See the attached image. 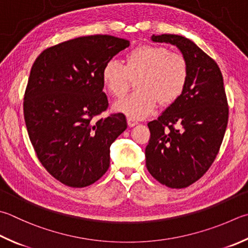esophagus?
<instances>
[{
	"mask_svg": "<svg viewBox=\"0 0 248 248\" xmlns=\"http://www.w3.org/2000/svg\"><path fill=\"white\" fill-rule=\"evenodd\" d=\"M127 124H128L129 127H133V126L137 125V124H138V122H137L136 120H134V119H130V118H127Z\"/></svg>",
	"mask_w": 248,
	"mask_h": 248,
	"instance_id": "1",
	"label": "esophagus"
}]
</instances>
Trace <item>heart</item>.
<instances>
[{
	"label": "heart",
	"instance_id": "b5f03b06",
	"mask_svg": "<svg viewBox=\"0 0 248 248\" xmlns=\"http://www.w3.org/2000/svg\"><path fill=\"white\" fill-rule=\"evenodd\" d=\"M189 62L184 55L161 45H140L129 50L124 64L109 60L101 70L104 86L115 98L129 90L132 78H137L138 91L114 105L116 111L130 119L146 118L155 108L174 104L189 82Z\"/></svg>",
	"mask_w": 248,
	"mask_h": 248
}]
</instances>
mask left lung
Listing matches in <instances>:
<instances>
[{
	"label": "left lung",
	"mask_w": 248,
	"mask_h": 248,
	"mask_svg": "<svg viewBox=\"0 0 248 248\" xmlns=\"http://www.w3.org/2000/svg\"><path fill=\"white\" fill-rule=\"evenodd\" d=\"M176 45L189 62L186 91L156 120L148 123L146 165L162 185L182 189L194 184L216 158L229 119L223 78L216 62L197 44L176 34L152 35Z\"/></svg>",
	"instance_id": "obj_1"
}]
</instances>
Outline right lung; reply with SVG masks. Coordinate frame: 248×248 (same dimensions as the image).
I'll return each instance as SVG.
<instances>
[{"label": "right lung", "instance_id": "right-lung-1", "mask_svg": "<svg viewBox=\"0 0 248 248\" xmlns=\"http://www.w3.org/2000/svg\"><path fill=\"white\" fill-rule=\"evenodd\" d=\"M128 46L112 35L80 36L44 49L31 68L28 135L41 164L63 185L84 188L108 170L111 144L127 123L122 113L96 119L109 106L101 70Z\"/></svg>", "mask_w": 248, "mask_h": 248}]
</instances>
